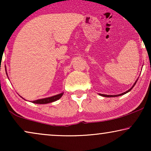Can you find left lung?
Returning <instances> with one entry per match:
<instances>
[{
	"label": "left lung",
	"mask_w": 151,
	"mask_h": 151,
	"mask_svg": "<svg viewBox=\"0 0 151 151\" xmlns=\"http://www.w3.org/2000/svg\"><path fill=\"white\" fill-rule=\"evenodd\" d=\"M138 80V79H137ZM137 80H136V82H135V83H134V84L133 85V86H132V87L130 88L129 90H128L127 91H126V92H124V93H121V94H119V95H115V96H112V95H111V96H110V95H104V94H100V96H104V97H109V98H110V97H117V96H122V95H124V94H126L127 93H128V92H129L130 91H131L132 88H133V87H134V86L135 85V84H136V82H137Z\"/></svg>",
	"instance_id": "obj_1"
}]
</instances>
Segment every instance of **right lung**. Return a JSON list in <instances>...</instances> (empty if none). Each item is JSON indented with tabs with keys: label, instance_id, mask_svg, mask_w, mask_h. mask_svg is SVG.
Here are the masks:
<instances>
[{
	"label": "right lung",
	"instance_id": "obj_1",
	"mask_svg": "<svg viewBox=\"0 0 151 151\" xmlns=\"http://www.w3.org/2000/svg\"><path fill=\"white\" fill-rule=\"evenodd\" d=\"M6 73H7V71H6ZM63 93H60L58 95H56V96H52V97H49V98H44V99H40V100H37L35 101H33V103L34 104H48V103H51L53 102H55L58 100H59L60 98L63 96Z\"/></svg>",
	"mask_w": 151,
	"mask_h": 151
}]
</instances>
